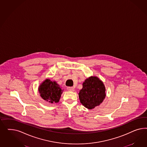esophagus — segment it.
Returning a JSON list of instances; mask_svg holds the SVG:
<instances>
[{"instance_id": "1", "label": "esophagus", "mask_w": 147, "mask_h": 147, "mask_svg": "<svg viewBox=\"0 0 147 147\" xmlns=\"http://www.w3.org/2000/svg\"><path fill=\"white\" fill-rule=\"evenodd\" d=\"M67 89L69 91H71V92H74V88L73 87H67Z\"/></svg>"}]
</instances>
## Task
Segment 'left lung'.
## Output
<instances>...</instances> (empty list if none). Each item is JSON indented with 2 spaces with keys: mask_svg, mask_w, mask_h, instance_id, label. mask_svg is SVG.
<instances>
[{
  "mask_svg": "<svg viewBox=\"0 0 147 147\" xmlns=\"http://www.w3.org/2000/svg\"><path fill=\"white\" fill-rule=\"evenodd\" d=\"M79 97L84 107L92 109L102 102L106 96L105 87L97 77L91 76L85 80Z\"/></svg>",
  "mask_w": 147,
  "mask_h": 147,
  "instance_id": "8db88e82",
  "label": "left lung"
}]
</instances>
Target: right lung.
<instances>
[{
  "label": "right lung",
  "instance_id": "right-lung-1",
  "mask_svg": "<svg viewBox=\"0 0 147 147\" xmlns=\"http://www.w3.org/2000/svg\"><path fill=\"white\" fill-rule=\"evenodd\" d=\"M62 91L56 82H52L49 79L45 80L39 87V92L41 98L52 103L59 101Z\"/></svg>",
  "mask_w": 147,
  "mask_h": 147
}]
</instances>
